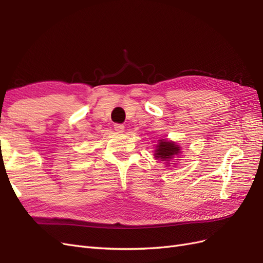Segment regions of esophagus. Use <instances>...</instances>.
<instances>
[{"label": "esophagus", "instance_id": "34e87169", "mask_svg": "<svg viewBox=\"0 0 263 263\" xmlns=\"http://www.w3.org/2000/svg\"><path fill=\"white\" fill-rule=\"evenodd\" d=\"M125 128V126L123 124H114V129L118 133H122Z\"/></svg>", "mask_w": 263, "mask_h": 263}]
</instances>
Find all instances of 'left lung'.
<instances>
[{"label": "left lung", "instance_id": "1", "mask_svg": "<svg viewBox=\"0 0 263 263\" xmlns=\"http://www.w3.org/2000/svg\"><path fill=\"white\" fill-rule=\"evenodd\" d=\"M180 154V147L172 141L159 140L157 149L155 151V157L160 158L162 161H170V159L174 158Z\"/></svg>", "mask_w": 263, "mask_h": 263}]
</instances>
